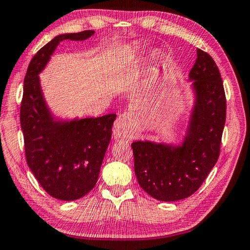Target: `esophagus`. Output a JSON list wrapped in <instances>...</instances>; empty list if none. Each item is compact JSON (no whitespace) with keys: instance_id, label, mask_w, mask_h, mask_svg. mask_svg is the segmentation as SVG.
<instances>
[{"instance_id":"esophagus-1","label":"esophagus","mask_w":250,"mask_h":250,"mask_svg":"<svg viewBox=\"0 0 250 250\" xmlns=\"http://www.w3.org/2000/svg\"><path fill=\"white\" fill-rule=\"evenodd\" d=\"M135 130L125 116H120L114 122L113 136L117 141H130L134 137Z\"/></svg>"}]
</instances>
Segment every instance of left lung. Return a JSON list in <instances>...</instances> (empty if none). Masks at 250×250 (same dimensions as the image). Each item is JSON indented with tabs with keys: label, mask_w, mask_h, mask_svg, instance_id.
<instances>
[{
	"label": "left lung",
	"mask_w": 250,
	"mask_h": 250,
	"mask_svg": "<svg viewBox=\"0 0 250 250\" xmlns=\"http://www.w3.org/2000/svg\"><path fill=\"white\" fill-rule=\"evenodd\" d=\"M193 102L179 143L134 142L135 174L152 198L172 202L189 198L215 166L226 118L221 73L211 56L196 50L189 73Z\"/></svg>",
	"instance_id": "obj_1"
}]
</instances>
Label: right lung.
<instances>
[{"instance_id": "add662e5", "label": "right lung", "mask_w": 250, "mask_h": 250, "mask_svg": "<svg viewBox=\"0 0 250 250\" xmlns=\"http://www.w3.org/2000/svg\"><path fill=\"white\" fill-rule=\"evenodd\" d=\"M94 33L84 30L56 36L33 57L24 80L21 126L26 160L42 189L62 201L80 199L94 188L116 115L57 116L43 95L39 74L61 42H82Z\"/></svg>"}]
</instances>
